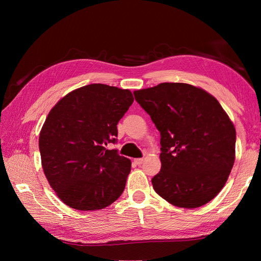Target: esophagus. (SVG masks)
I'll return each mask as SVG.
<instances>
[{
  "label": "esophagus",
  "mask_w": 261,
  "mask_h": 261,
  "mask_svg": "<svg viewBox=\"0 0 261 261\" xmlns=\"http://www.w3.org/2000/svg\"><path fill=\"white\" fill-rule=\"evenodd\" d=\"M136 165H141L143 163V158H137L134 160Z\"/></svg>",
  "instance_id": "34e87169"
}]
</instances>
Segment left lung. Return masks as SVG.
I'll list each match as a JSON object with an SVG mask.
<instances>
[{
	"mask_svg": "<svg viewBox=\"0 0 261 261\" xmlns=\"http://www.w3.org/2000/svg\"><path fill=\"white\" fill-rule=\"evenodd\" d=\"M134 94L162 137L153 190L178 207L208 203L234 164L236 127L229 115L213 95L186 83H162Z\"/></svg>",
	"mask_w": 261,
	"mask_h": 261,
	"instance_id": "left-lung-1",
	"label": "left lung"
}]
</instances>
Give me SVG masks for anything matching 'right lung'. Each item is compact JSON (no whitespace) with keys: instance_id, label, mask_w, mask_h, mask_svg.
Returning <instances> with one entry per match:
<instances>
[{"instance_id":"obj_1","label":"right lung","mask_w":261,"mask_h":261,"mask_svg":"<svg viewBox=\"0 0 261 261\" xmlns=\"http://www.w3.org/2000/svg\"><path fill=\"white\" fill-rule=\"evenodd\" d=\"M134 102L130 90L90 84L69 92L50 110L39 136L46 178L69 207L95 211L123 193L131 162L107 146Z\"/></svg>"}]
</instances>
